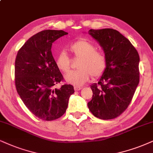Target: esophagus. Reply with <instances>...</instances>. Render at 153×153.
I'll return each mask as SVG.
<instances>
[{
    "instance_id": "obj_1",
    "label": "esophagus",
    "mask_w": 153,
    "mask_h": 153,
    "mask_svg": "<svg viewBox=\"0 0 153 153\" xmlns=\"http://www.w3.org/2000/svg\"><path fill=\"white\" fill-rule=\"evenodd\" d=\"M81 89H82V87H80V86H74V90L76 91H80Z\"/></svg>"
}]
</instances>
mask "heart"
<instances>
[{
  "instance_id": "b5f03b06",
  "label": "heart",
  "mask_w": 153,
  "mask_h": 153,
  "mask_svg": "<svg viewBox=\"0 0 153 153\" xmlns=\"http://www.w3.org/2000/svg\"><path fill=\"white\" fill-rule=\"evenodd\" d=\"M71 51L76 57L80 58L79 69L69 71L65 76L67 83L74 86H82L89 79L90 75L99 77L106 68V59L103 53L97 51V48L86 39H80L71 46ZM56 65L63 72L69 69V56L65 51L59 52L56 58Z\"/></svg>"
}]
</instances>
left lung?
Returning a JSON list of instances; mask_svg holds the SVG:
<instances>
[{"label": "left lung", "mask_w": 153, "mask_h": 153, "mask_svg": "<svg viewBox=\"0 0 153 153\" xmlns=\"http://www.w3.org/2000/svg\"><path fill=\"white\" fill-rule=\"evenodd\" d=\"M88 34L99 43L106 68L98 84H91L92 99L88 107L103 120L116 118L127 108L139 84L140 57L131 42L116 30L91 29Z\"/></svg>", "instance_id": "8db88e82"}]
</instances>
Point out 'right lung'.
<instances>
[{"label": "right lung", "mask_w": 153, "mask_h": 153, "mask_svg": "<svg viewBox=\"0 0 153 153\" xmlns=\"http://www.w3.org/2000/svg\"><path fill=\"white\" fill-rule=\"evenodd\" d=\"M67 33L46 30L33 35L17 54L15 63L16 86L26 107L43 120L57 119L65 113L73 86L56 88L63 76L52 54L54 41Z\"/></svg>", "instance_id": "1"}]
</instances>
